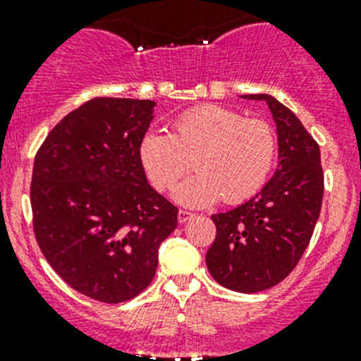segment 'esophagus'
Instances as JSON below:
<instances>
[{
	"mask_svg": "<svg viewBox=\"0 0 361 361\" xmlns=\"http://www.w3.org/2000/svg\"><path fill=\"white\" fill-rule=\"evenodd\" d=\"M194 216H195V214L190 213V211H185V209L178 211V221H180V224H185V221L192 220Z\"/></svg>",
	"mask_w": 361,
	"mask_h": 361,
	"instance_id": "34e87169",
	"label": "esophagus"
}]
</instances>
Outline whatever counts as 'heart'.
<instances>
[{
  "instance_id": "obj_1",
  "label": "heart",
  "mask_w": 361,
  "mask_h": 361,
  "mask_svg": "<svg viewBox=\"0 0 361 361\" xmlns=\"http://www.w3.org/2000/svg\"><path fill=\"white\" fill-rule=\"evenodd\" d=\"M137 154L157 190H169L187 173L188 159L196 157L197 173L173 192L174 201L183 206L204 207L220 199L239 204L267 181L278 155V140L264 120L207 104L178 116L173 134H145Z\"/></svg>"
}]
</instances>
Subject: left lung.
I'll use <instances>...</instances> for the list:
<instances>
[{"label":"left lung","mask_w":361,"mask_h":361,"mask_svg":"<svg viewBox=\"0 0 361 361\" xmlns=\"http://www.w3.org/2000/svg\"><path fill=\"white\" fill-rule=\"evenodd\" d=\"M264 101L278 130V169L241 206L211 216L216 238L206 253L214 281L234 292H264L281 283L311 241L323 201L319 147L292 110L269 94Z\"/></svg>","instance_id":"1"}]
</instances>
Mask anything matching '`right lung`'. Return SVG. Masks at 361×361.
<instances>
[{
    "label": "right lung",
    "mask_w": 361,
    "mask_h": 361,
    "mask_svg": "<svg viewBox=\"0 0 361 361\" xmlns=\"http://www.w3.org/2000/svg\"><path fill=\"white\" fill-rule=\"evenodd\" d=\"M154 101L96 97L68 113L35 157L32 227L54 271L76 292L118 304L154 279L178 207L150 187L140 141Z\"/></svg>",
    "instance_id": "1"
}]
</instances>
